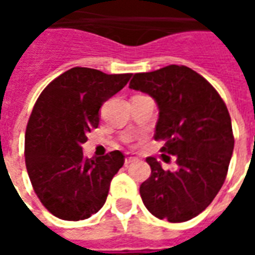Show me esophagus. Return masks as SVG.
<instances>
[{
    "label": "esophagus",
    "mask_w": 255,
    "mask_h": 255,
    "mask_svg": "<svg viewBox=\"0 0 255 255\" xmlns=\"http://www.w3.org/2000/svg\"><path fill=\"white\" fill-rule=\"evenodd\" d=\"M133 161H138V157H135L133 154H126V164H131Z\"/></svg>",
    "instance_id": "obj_1"
}]
</instances>
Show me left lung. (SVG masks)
<instances>
[{
  "label": "left lung",
  "instance_id": "1",
  "mask_svg": "<svg viewBox=\"0 0 255 255\" xmlns=\"http://www.w3.org/2000/svg\"><path fill=\"white\" fill-rule=\"evenodd\" d=\"M129 89L157 102L154 139L165 142L161 151L173 155L177 164L175 172L164 171L154 157L146 158L151 175L139 188L144 206L169 223L194 219L224 184L234 151L224 101L206 79L184 65L135 73Z\"/></svg>",
  "mask_w": 255,
  "mask_h": 255
}]
</instances>
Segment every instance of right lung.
<instances>
[{
    "label": "right lung",
    "instance_id": "obj_1",
    "mask_svg": "<svg viewBox=\"0 0 255 255\" xmlns=\"http://www.w3.org/2000/svg\"><path fill=\"white\" fill-rule=\"evenodd\" d=\"M131 76L75 67L47 84L36 100L25 129V166L42 205L58 219H89L104 206L124 155L115 150L86 158L82 144L98 127L102 104Z\"/></svg>",
    "mask_w": 255,
    "mask_h": 255
}]
</instances>
